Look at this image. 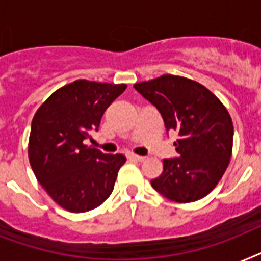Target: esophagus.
Segmentation results:
<instances>
[{
	"instance_id": "1",
	"label": "esophagus",
	"mask_w": 261,
	"mask_h": 261,
	"mask_svg": "<svg viewBox=\"0 0 261 261\" xmlns=\"http://www.w3.org/2000/svg\"><path fill=\"white\" fill-rule=\"evenodd\" d=\"M128 159L129 160H132V161H139V163H141V161H144L145 160V159H144V157H141V156H137V154H128Z\"/></svg>"
}]
</instances>
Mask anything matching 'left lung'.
Listing matches in <instances>:
<instances>
[{
  "label": "left lung",
  "mask_w": 261,
  "mask_h": 261,
  "mask_svg": "<svg viewBox=\"0 0 261 261\" xmlns=\"http://www.w3.org/2000/svg\"><path fill=\"white\" fill-rule=\"evenodd\" d=\"M133 87L157 108L168 132L178 136V157L163 160V173L152 187L176 203L205 197L231 160L233 124L225 107L204 85L185 77L164 74Z\"/></svg>",
  "instance_id": "obj_1"
}]
</instances>
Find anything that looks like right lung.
I'll use <instances>...</instances> for the list:
<instances>
[{
  "label": "right lung",
  "instance_id": "1",
  "mask_svg": "<svg viewBox=\"0 0 261 261\" xmlns=\"http://www.w3.org/2000/svg\"><path fill=\"white\" fill-rule=\"evenodd\" d=\"M125 84L77 80L57 89L36 112L29 137V161L51 199L73 213L88 212L111 196L126 159L84 144L98 130L107 108Z\"/></svg>",
  "mask_w": 261,
  "mask_h": 261
}]
</instances>
